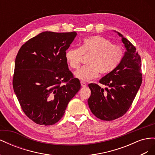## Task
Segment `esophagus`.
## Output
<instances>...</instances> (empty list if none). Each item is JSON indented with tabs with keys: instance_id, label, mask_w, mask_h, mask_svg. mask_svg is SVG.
I'll return each mask as SVG.
<instances>
[{
	"instance_id": "esophagus-1",
	"label": "esophagus",
	"mask_w": 155,
	"mask_h": 155,
	"mask_svg": "<svg viewBox=\"0 0 155 155\" xmlns=\"http://www.w3.org/2000/svg\"><path fill=\"white\" fill-rule=\"evenodd\" d=\"M81 87H87V84H86V83L85 82H84V81H81Z\"/></svg>"
}]
</instances>
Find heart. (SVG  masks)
<instances>
[{"instance_id":"1","label":"heart","mask_w":155,"mask_h":155,"mask_svg":"<svg viewBox=\"0 0 155 155\" xmlns=\"http://www.w3.org/2000/svg\"><path fill=\"white\" fill-rule=\"evenodd\" d=\"M83 55L88 56L86 66L74 72L76 78L87 81L97 76L99 72L108 74L114 70L122 60L124 50L120 46L112 45L111 41L100 35L86 37L79 48H70L65 51L64 57L69 66L78 68Z\"/></svg>"}]
</instances>
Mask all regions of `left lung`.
<instances>
[{
    "instance_id": "1",
    "label": "left lung",
    "mask_w": 155,
    "mask_h": 155,
    "mask_svg": "<svg viewBox=\"0 0 155 155\" xmlns=\"http://www.w3.org/2000/svg\"><path fill=\"white\" fill-rule=\"evenodd\" d=\"M117 33L127 51L116 68L100 80L109 88L105 92L96 83L88 85L91 91L88 100L89 108L97 118L105 121L118 118L127 112L142 81L141 58L134 46Z\"/></svg>"
}]
</instances>
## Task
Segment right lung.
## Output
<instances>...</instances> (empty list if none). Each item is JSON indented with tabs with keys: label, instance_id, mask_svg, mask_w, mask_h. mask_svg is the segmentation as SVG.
<instances>
[{
	"label": "right lung",
	"instance_id": "add662e5",
	"mask_svg": "<svg viewBox=\"0 0 155 155\" xmlns=\"http://www.w3.org/2000/svg\"><path fill=\"white\" fill-rule=\"evenodd\" d=\"M76 35V31L42 32L18 51L13 90L23 112L37 124L57 123L81 88L64 57Z\"/></svg>",
	"mask_w": 155,
	"mask_h": 155
}]
</instances>
